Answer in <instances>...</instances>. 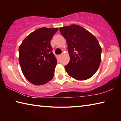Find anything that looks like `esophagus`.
<instances>
[{"mask_svg": "<svg viewBox=\"0 0 121 121\" xmlns=\"http://www.w3.org/2000/svg\"><path fill=\"white\" fill-rule=\"evenodd\" d=\"M61 55H59V56H58V57L59 58H61Z\"/></svg>", "mask_w": 121, "mask_h": 121, "instance_id": "34e87169", "label": "esophagus"}]
</instances>
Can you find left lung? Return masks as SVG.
<instances>
[{
  "label": "left lung",
  "instance_id": "left-lung-1",
  "mask_svg": "<svg viewBox=\"0 0 121 121\" xmlns=\"http://www.w3.org/2000/svg\"><path fill=\"white\" fill-rule=\"evenodd\" d=\"M66 39L70 61L65 66L68 74L77 80L91 78L101 62V48L91 32L76 24L59 28Z\"/></svg>",
  "mask_w": 121,
  "mask_h": 121
}]
</instances>
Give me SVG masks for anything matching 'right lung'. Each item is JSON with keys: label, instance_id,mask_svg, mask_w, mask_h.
<instances>
[{"label": "right lung", "instance_id": "1", "mask_svg": "<svg viewBox=\"0 0 121 121\" xmlns=\"http://www.w3.org/2000/svg\"><path fill=\"white\" fill-rule=\"evenodd\" d=\"M58 28H40L23 40L19 48V63L27 80L36 85L53 78L57 64L50 42Z\"/></svg>", "mask_w": 121, "mask_h": 121}]
</instances>
